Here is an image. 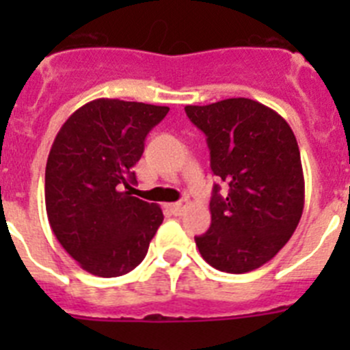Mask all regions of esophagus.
I'll return each instance as SVG.
<instances>
[{
  "mask_svg": "<svg viewBox=\"0 0 350 350\" xmlns=\"http://www.w3.org/2000/svg\"><path fill=\"white\" fill-rule=\"evenodd\" d=\"M187 206H189V202H187V200H180V202L172 203V205H170V208H172V212L175 213V215H182Z\"/></svg>",
  "mask_w": 350,
  "mask_h": 350,
  "instance_id": "esophagus-1",
  "label": "esophagus"
}]
</instances>
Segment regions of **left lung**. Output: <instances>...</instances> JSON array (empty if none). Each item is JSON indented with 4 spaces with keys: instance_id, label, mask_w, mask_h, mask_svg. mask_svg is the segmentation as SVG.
Instances as JSON below:
<instances>
[{
    "instance_id": "left-lung-1",
    "label": "left lung",
    "mask_w": 350,
    "mask_h": 350,
    "mask_svg": "<svg viewBox=\"0 0 350 350\" xmlns=\"http://www.w3.org/2000/svg\"><path fill=\"white\" fill-rule=\"evenodd\" d=\"M185 113L206 135L210 168L228 184L213 185L212 224L194 237L210 267L247 273L289 242L303 213L305 180L295 133L284 117L249 98L187 105Z\"/></svg>"
}]
</instances>
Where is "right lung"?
<instances>
[{
  "label": "right lung",
  "instance_id": "obj_1",
  "mask_svg": "<svg viewBox=\"0 0 350 350\" xmlns=\"http://www.w3.org/2000/svg\"><path fill=\"white\" fill-rule=\"evenodd\" d=\"M168 107L100 98L71 113L45 168L49 224L85 271L119 277L144 261L163 210L133 196L148 131Z\"/></svg>",
  "mask_w": 350,
  "mask_h": 350
}]
</instances>
